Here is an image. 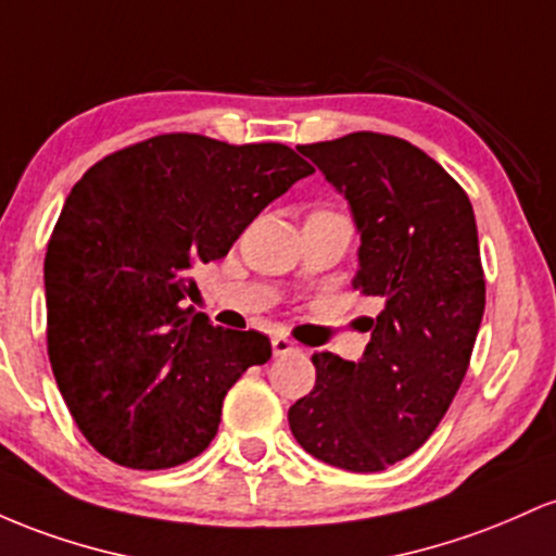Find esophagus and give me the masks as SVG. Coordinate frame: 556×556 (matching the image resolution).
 <instances>
[{
  "label": "esophagus",
  "instance_id": "1",
  "mask_svg": "<svg viewBox=\"0 0 556 556\" xmlns=\"http://www.w3.org/2000/svg\"><path fill=\"white\" fill-rule=\"evenodd\" d=\"M294 352H299L294 341L286 339V336H273V354H276V357H286V354H294Z\"/></svg>",
  "mask_w": 556,
  "mask_h": 556
}]
</instances>
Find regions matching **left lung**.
<instances>
[{"label": "left lung", "instance_id": "left-lung-1", "mask_svg": "<svg viewBox=\"0 0 556 556\" xmlns=\"http://www.w3.org/2000/svg\"><path fill=\"white\" fill-rule=\"evenodd\" d=\"M299 152L346 199L354 286L383 312L357 362L312 357L315 389L289 426L320 463L378 472L426 444L470 365L485 307L476 215L457 180L396 136L359 130Z\"/></svg>", "mask_w": 556, "mask_h": 556}]
</instances>
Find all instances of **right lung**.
I'll use <instances>...</instances> for the list:
<instances>
[{
	"mask_svg": "<svg viewBox=\"0 0 556 556\" xmlns=\"http://www.w3.org/2000/svg\"><path fill=\"white\" fill-rule=\"evenodd\" d=\"M315 167L283 143L167 134L86 170L43 260L49 362L86 441L134 470L194 459L223 399L273 349L186 307L199 262L226 257L273 199Z\"/></svg>",
	"mask_w": 556,
	"mask_h": 556,
	"instance_id": "1",
	"label": "right lung"
}]
</instances>
